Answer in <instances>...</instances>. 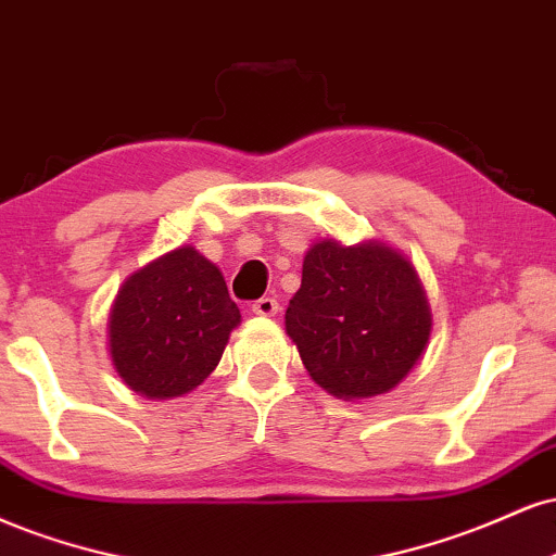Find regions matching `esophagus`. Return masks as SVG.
Segmentation results:
<instances>
[{
	"label": "esophagus",
	"mask_w": 556,
	"mask_h": 556,
	"mask_svg": "<svg viewBox=\"0 0 556 556\" xmlns=\"http://www.w3.org/2000/svg\"><path fill=\"white\" fill-rule=\"evenodd\" d=\"M252 312L260 317H273L278 315V302L273 296H263L252 304Z\"/></svg>",
	"instance_id": "34e87169"
}]
</instances>
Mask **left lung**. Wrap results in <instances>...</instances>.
Returning a JSON list of instances; mask_svg holds the SVG:
<instances>
[{
	"mask_svg": "<svg viewBox=\"0 0 556 556\" xmlns=\"http://www.w3.org/2000/svg\"><path fill=\"white\" fill-rule=\"evenodd\" d=\"M286 332L319 388L343 401L390 393L419 364L432 309L406 254L380 239L312 241Z\"/></svg>",
	"mask_w": 556,
	"mask_h": 556,
	"instance_id": "obj_1",
	"label": "left lung"
}]
</instances>
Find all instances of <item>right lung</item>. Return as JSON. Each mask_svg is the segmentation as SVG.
Here are the masks:
<instances>
[{"mask_svg":"<svg viewBox=\"0 0 556 556\" xmlns=\"http://www.w3.org/2000/svg\"><path fill=\"white\" fill-rule=\"evenodd\" d=\"M241 323L224 273L192 244L150 260L124 278L109 312V354L137 395L172 401L218 367Z\"/></svg>","mask_w":556,"mask_h":556,"instance_id":"obj_1","label":"right lung"}]
</instances>
